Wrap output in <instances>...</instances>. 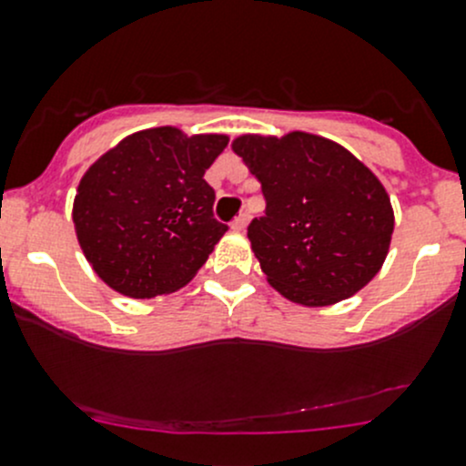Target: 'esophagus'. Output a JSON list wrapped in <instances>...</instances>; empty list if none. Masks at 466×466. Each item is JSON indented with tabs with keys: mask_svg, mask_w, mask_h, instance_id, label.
<instances>
[{
	"mask_svg": "<svg viewBox=\"0 0 466 466\" xmlns=\"http://www.w3.org/2000/svg\"><path fill=\"white\" fill-rule=\"evenodd\" d=\"M248 220H250V216H248L246 211H241V214L232 220V225H229V228H232L234 232H243V229L248 228Z\"/></svg>",
	"mask_w": 466,
	"mask_h": 466,
	"instance_id": "esophagus-1",
	"label": "esophagus"
}]
</instances>
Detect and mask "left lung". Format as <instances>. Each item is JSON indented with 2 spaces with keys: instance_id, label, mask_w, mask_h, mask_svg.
Wrapping results in <instances>:
<instances>
[{
  "instance_id": "obj_1",
  "label": "left lung",
  "mask_w": 466,
  "mask_h": 466,
  "mask_svg": "<svg viewBox=\"0 0 466 466\" xmlns=\"http://www.w3.org/2000/svg\"><path fill=\"white\" fill-rule=\"evenodd\" d=\"M232 150L259 179L266 214L248 225L270 287L305 307L346 300L390 252L394 209L380 179L346 147L291 132L246 134Z\"/></svg>"
}]
</instances>
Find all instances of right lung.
Listing matches in <instances>:
<instances>
[{
    "instance_id": "1",
    "label": "right lung",
    "mask_w": 466,
    "mask_h": 466,
    "mask_svg": "<svg viewBox=\"0 0 466 466\" xmlns=\"http://www.w3.org/2000/svg\"><path fill=\"white\" fill-rule=\"evenodd\" d=\"M225 134L143 129L99 157L76 187L72 220L97 278L129 298L173 293L193 279L228 225L214 218L205 173Z\"/></svg>"
}]
</instances>
